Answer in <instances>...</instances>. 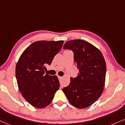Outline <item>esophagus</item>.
Segmentation results:
<instances>
[{"instance_id":"esophagus-1","label":"esophagus","mask_w":125,"mask_h":125,"mask_svg":"<svg viewBox=\"0 0 125 125\" xmlns=\"http://www.w3.org/2000/svg\"><path fill=\"white\" fill-rule=\"evenodd\" d=\"M58 79H59V81H61V80L62 79V77H61V76H58Z\"/></svg>"}]
</instances>
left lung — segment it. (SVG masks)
I'll list each match as a JSON object with an SVG mask.
<instances>
[{"label": "left lung", "instance_id": "8db88e82", "mask_svg": "<svg viewBox=\"0 0 125 125\" xmlns=\"http://www.w3.org/2000/svg\"><path fill=\"white\" fill-rule=\"evenodd\" d=\"M63 49L73 52L75 65L79 73L76 78L71 77L70 84L62 91L72 105L84 108L96 101L104 90L105 60L97 48L83 40L68 41Z\"/></svg>", "mask_w": 125, "mask_h": 125}]
</instances>
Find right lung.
<instances>
[{"label": "right lung", "instance_id": "right-lung-1", "mask_svg": "<svg viewBox=\"0 0 125 125\" xmlns=\"http://www.w3.org/2000/svg\"><path fill=\"white\" fill-rule=\"evenodd\" d=\"M63 41H37L24 50L15 68L19 90L31 105L38 108L47 107L59 89L57 76L44 74L46 65H50L60 52Z\"/></svg>", "mask_w": 125, "mask_h": 125}]
</instances>
